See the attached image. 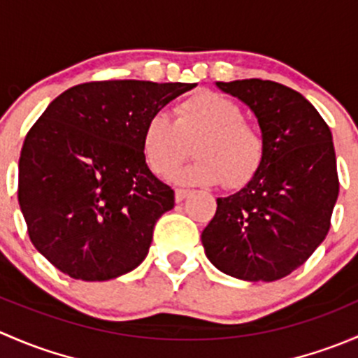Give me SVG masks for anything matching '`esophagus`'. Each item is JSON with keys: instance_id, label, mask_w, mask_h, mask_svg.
<instances>
[{"instance_id": "1", "label": "esophagus", "mask_w": 358, "mask_h": 358, "mask_svg": "<svg viewBox=\"0 0 358 358\" xmlns=\"http://www.w3.org/2000/svg\"><path fill=\"white\" fill-rule=\"evenodd\" d=\"M189 196H190V190H187V189H176L175 190V201L176 202H182L183 199H187Z\"/></svg>"}]
</instances>
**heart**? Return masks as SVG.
<instances>
[{"instance_id":"1","label":"heart","mask_w":358,"mask_h":358,"mask_svg":"<svg viewBox=\"0 0 358 358\" xmlns=\"http://www.w3.org/2000/svg\"><path fill=\"white\" fill-rule=\"evenodd\" d=\"M190 164L175 173L183 185H216L241 189L255 178L265 159V138L244 119L234 100L216 92H197L176 103L175 119L164 112L147 117L140 136L150 171L168 176L189 154Z\"/></svg>"}]
</instances>
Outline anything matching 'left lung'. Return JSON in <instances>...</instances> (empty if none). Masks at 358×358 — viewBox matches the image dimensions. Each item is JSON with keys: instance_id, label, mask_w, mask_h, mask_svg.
Instances as JSON below:
<instances>
[{"instance_id": "8db88e82", "label": "left lung", "mask_w": 358, "mask_h": 358, "mask_svg": "<svg viewBox=\"0 0 358 358\" xmlns=\"http://www.w3.org/2000/svg\"><path fill=\"white\" fill-rule=\"evenodd\" d=\"M216 86L255 112L265 159L244 189L216 199L202 246L227 275L279 280L299 268L329 232L339 192L333 135L315 107L280 83L241 79Z\"/></svg>"}]
</instances>
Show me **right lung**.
Returning <instances> with one entry per match:
<instances>
[{
    "label": "right lung",
    "instance_id": "right-lung-1",
    "mask_svg": "<svg viewBox=\"0 0 358 358\" xmlns=\"http://www.w3.org/2000/svg\"><path fill=\"white\" fill-rule=\"evenodd\" d=\"M190 83L119 79L72 86L29 129L19 204L34 248L79 280H110L145 259L175 192L152 175L140 136L147 117Z\"/></svg>",
    "mask_w": 358,
    "mask_h": 358
}]
</instances>
